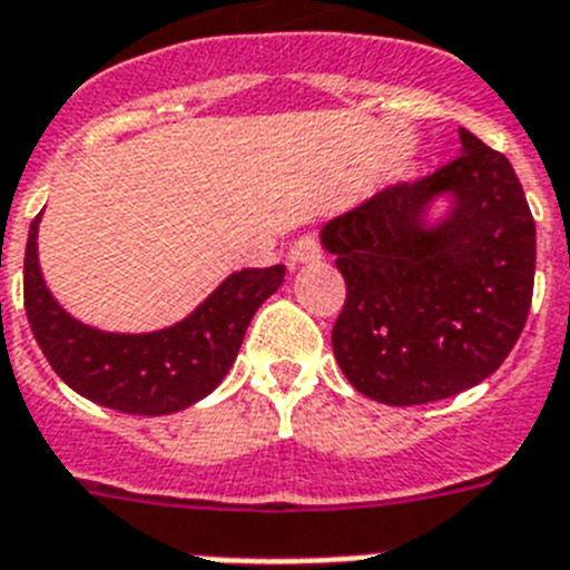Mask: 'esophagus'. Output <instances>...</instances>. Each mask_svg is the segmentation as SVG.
I'll return each mask as SVG.
<instances>
[{"mask_svg":"<svg viewBox=\"0 0 570 570\" xmlns=\"http://www.w3.org/2000/svg\"><path fill=\"white\" fill-rule=\"evenodd\" d=\"M321 257V240L315 235H301L295 244L289 246L292 264H306V261H318Z\"/></svg>","mask_w":570,"mask_h":570,"instance_id":"1","label":"esophagus"}]
</instances>
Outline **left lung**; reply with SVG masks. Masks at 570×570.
<instances>
[{
	"label": "left lung",
	"mask_w": 570,
	"mask_h": 570,
	"mask_svg": "<svg viewBox=\"0 0 570 570\" xmlns=\"http://www.w3.org/2000/svg\"><path fill=\"white\" fill-rule=\"evenodd\" d=\"M462 155L381 191L321 232L346 281L333 350L346 381L373 402H442L497 373L533 298L537 226L502 151L459 128ZM453 190L439 230L426 203Z\"/></svg>",
	"instance_id": "left-lung-1"
}]
</instances>
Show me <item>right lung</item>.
I'll list each match as a JSON object with an SVG mask.
<instances>
[{
  "label": "right lung",
  "instance_id": "add662e5",
  "mask_svg": "<svg viewBox=\"0 0 570 570\" xmlns=\"http://www.w3.org/2000/svg\"><path fill=\"white\" fill-rule=\"evenodd\" d=\"M33 217L24 246V313L53 373L91 402L131 415L177 413L224 381L257 306L284 281V266L235 272L180 324L148 335L82 326L51 298L37 264Z\"/></svg>",
  "mask_w": 570,
  "mask_h": 570
}]
</instances>
